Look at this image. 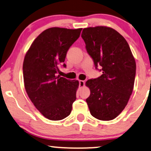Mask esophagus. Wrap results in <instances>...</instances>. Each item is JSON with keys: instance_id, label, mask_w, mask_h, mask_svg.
<instances>
[{"instance_id": "1", "label": "esophagus", "mask_w": 151, "mask_h": 151, "mask_svg": "<svg viewBox=\"0 0 151 151\" xmlns=\"http://www.w3.org/2000/svg\"><path fill=\"white\" fill-rule=\"evenodd\" d=\"M85 85V82L84 81H82V80H80V81H79V86L80 88H82Z\"/></svg>"}]
</instances>
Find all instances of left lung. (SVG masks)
I'll use <instances>...</instances> for the list:
<instances>
[{"label":"left lung","mask_w":151,"mask_h":151,"mask_svg":"<svg viewBox=\"0 0 151 151\" xmlns=\"http://www.w3.org/2000/svg\"><path fill=\"white\" fill-rule=\"evenodd\" d=\"M81 37L94 63L102 71L86 83L91 91L86 99L90 112L102 121H111L125 109L132 93L136 63L128 43L119 33L106 26L84 28ZM101 69L99 70L98 66Z\"/></svg>","instance_id":"obj_1"}]
</instances>
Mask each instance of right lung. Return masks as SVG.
Wrapping results in <instances>:
<instances>
[{"mask_svg":"<svg viewBox=\"0 0 151 151\" xmlns=\"http://www.w3.org/2000/svg\"><path fill=\"white\" fill-rule=\"evenodd\" d=\"M82 28H50L37 36L25 56L23 64L26 93L42 115L60 121L71 113L79 86L77 80L57 75L70 47L79 37Z\"/></svg>","mask_w":151,"mask_h":151,"instance_id":"add662e5","label":"right lung"}]
</instances>
